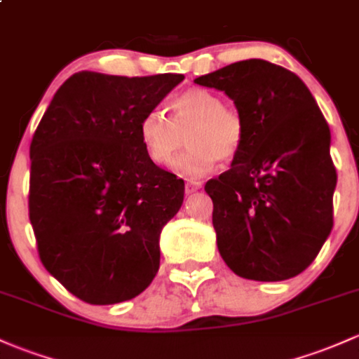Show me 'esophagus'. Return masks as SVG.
Returning a JSON list of instances; mask_svg holds the SVG:
<instances>
[{
	"mask_svg": "<svg viewBox=\"0 0 359 359\" xmlns=\"http://www.w3.org/2000/svg\"><path fill=\"white\" fill-rule=\"evenodd\" d=\"M200 188H202V183H200V181L188 180L187 183H184V191H187L188 195L194 194V191H196V190H200Z\"/></svg>",
	"mask_w": 359,
	"mask_h": 359,
	"instance_id": "34e87169",
	"label": "esophagus"
}]
</instances>
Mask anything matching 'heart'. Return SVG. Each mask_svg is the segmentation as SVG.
Instances as JSON below:
<instances>
[{"instance_id": "1", "label": "heart", "mask_w": 359, "mask_h": 359, "mask_svg": "<svg viewBox=\"0 0 359 359\" xmlns=\"http://www.w3.org/2000/svg\"><path fill=\"white\" fill-rule=\"evenodd\" d=\"M171 116L149 111L138 123V138L156 165L165 168L183 147L187 152L175 164L176 171L198 178L207 175L219 159L229 161L240 154L245 142V121L234 107L224 106L221 95L207 88H188L169 102Z\"/></svg>"}]
</instances>
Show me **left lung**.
<instances>
[{
  "instance_id": "obj_1",
  "label": "left lung",
  "mask_w": 359,
  "mask_h": 359,
  "mask_svg": "<svg viewBox=\"0 0 359 359\" xmlns=\"http://www.w3.org/2000/svg\"><path fill=\"white\" fill-rule=\"evenodd\" d=\"M195 83L233 99L246 130L231 169L205 184L222 260L245 279L298 276L334 226L337 172L322 111L298 75L265 60L227 65Z\"/></svg>"
}]
</instances>
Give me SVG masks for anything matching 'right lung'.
<instances>
[{
	"label": "right lung",
	"instance_id": "right-lung-1",
	"mask_svg": "<svg viewBox=\"0 0 359 359\" xmlns=\"http://www.w3.org/2000/svg\"><path fill=\"white\" fill-rule=\"evenodd\" d=\"M184 76L79 72L30 144L29 217L46 271L90 304L132 299L159 271V236L183 180L156 165L138 123Z\"/></svg>",
	"mask_w": 359,
	"mask_h": 359
}]
</instances>
